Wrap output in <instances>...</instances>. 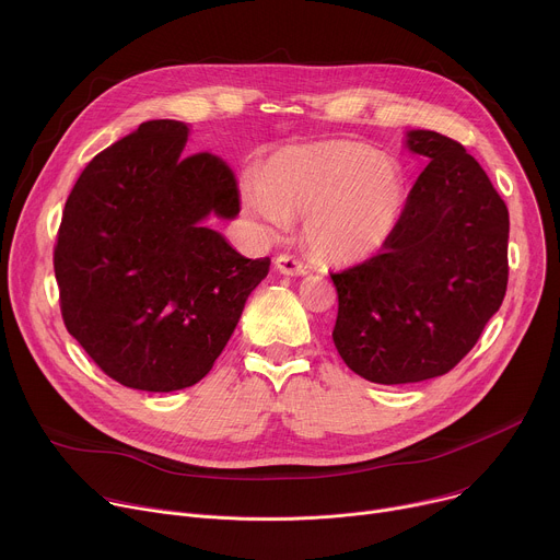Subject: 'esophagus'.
<instances>
[{
	"mask_svg": "<svg viewBox=\"0 0 560 560\" xmlns=\"http://www.w3.org/2000/svg\"><path fill=\"white\" fill-rule=\"evenodd\" d=\"M275 268H277L281 275H305V272H307L305 264H303L301 259H296L294 255H288V253L275 257Z\"/></svg>",
	"mask_w": 560,
	"mask_h": 560,
	"instance_id": "obj_1",
	"label": "esophagus"
}]
</instances>
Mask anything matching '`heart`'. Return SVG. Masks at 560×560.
Listing matches in <instances>:
<instances>
[{
	"mask_svg": "<svg viewBox=\"0 0 560 560\" xmlns=\"http://www.w3.org/2000/svg\"><path fill=\"white\" fill-rule=\"evenodd\" d=\"M404 177L389 156L354 141H324L279 152L264 166L248 210L270 228L307 214L310 248L335 264L372 257L392 234Z\"/></svg>",
	"mask_w": 560,
	"mask_h": 560,
	"instance_id": "heart-1",
	"label": "heart"
}]
</instances>
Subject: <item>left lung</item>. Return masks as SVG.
I'll return each instance as SVG.
<instances>
[{"label":"left lung","instance_id":"1","mask_svg":"<svg viewBox=\"0 0 560 560\" xmlns=\"http://www.w3.org/2000/svg\"><path fill=\"white\" fill-rule=\"evenodd\" d=\"M428 156L383 253L332 272V330L346 365L383 383L450 372L478 341L508 290L510 214L467 150L434 130H410Z\"/></svg>","mask_w":560,"mask_h":560}]
</instances>
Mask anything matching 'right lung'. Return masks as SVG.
<instances>
[{"instance_id": "right-lung-1", "label": "right lung", "mask_w": 560, "mask_h": 560, "mask_svg": "<svg viewBox=\"0 0 560 560\" xmlns=\"http://www.w3.org/2000/svg\"><path fill=\"white\" fill-rule=\"evenodd\" d=\"M186 139V124L154 119L95 154L52 255L66 330L110 378L143 392L201 381L270 270L203 225L238 214V188L217 154H184Z\"/></svg>"}]
</instances>
